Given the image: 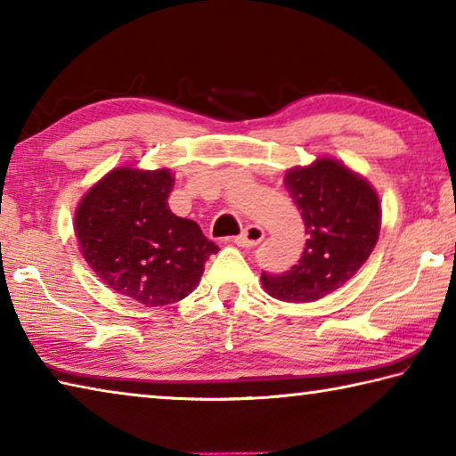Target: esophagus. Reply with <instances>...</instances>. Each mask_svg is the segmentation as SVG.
Wrapping results in <instances>:
<instances>
[{"label": "esophagus", "instance_id": "34e87169", "mask_svg": "<svg viewBox=\"0 0 456 456\" xmlns=\"http://www.w3.org/2000/svg\"><path fill=\"white\" fill-rule=\"evenodd\" d=\"M264 237H265V233H264V229H261L259 225H247L241 231V235H237L233 239V243L237 247H256L257 243L264 241Z\"/></svg>", "mask_w": 456, "mask_h": 456}]
</instances>
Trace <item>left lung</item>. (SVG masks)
I'll return each mask as SVG.
<instances>
[{"mask_svg": "<svg viewBox=\"0 0 456 456\" xmlns=\"http://www.w3.org/2000/svg\"><path fill=\"white\" fill-rule=\"evenodd\" d=\"M285 189L302 211L305 249L289 272H264L261 281L281 302H315L366 264L380 233V200L372 184L334 159L291 168Z\"/></svg>", "mask_w": 456, "mask_h": 456, "instance_id": "8db88e82", "label": "left lung"}]
</instances>
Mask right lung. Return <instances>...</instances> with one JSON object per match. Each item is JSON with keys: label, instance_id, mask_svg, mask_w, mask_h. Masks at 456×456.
<instances>
[{"label": "right lung", "instance_id": "add662e5", "mask_svg": "<svg viewBox=\"0 0 456 456\" xmlns=\"http://www.w3.org/2000/svg\"><path fill=\"white\" fill-rule=\"evenodd\" d=\"M173 184L167 168H114L84 195L74 219L92 272L110 289L151 307L187 297L205 261L219 251L195 221L168 209Z\"/></svg>", "mask_w": 456, "mask_h": 456}]
</instances>
